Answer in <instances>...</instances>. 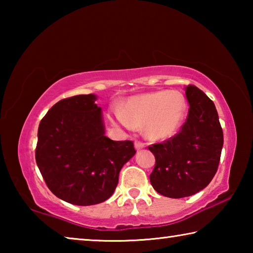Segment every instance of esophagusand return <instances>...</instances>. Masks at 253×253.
Returning a JSON list of instances; mask_svg holds the SVG:
<instances>
[{
    "instance_id": "obj_1",
    "label": "esophagus",
    "mask_w": 253,
    "mask_h": 253,
    "mask_svg": "<svg viewBox=\"0 0 253 253\" xmlns=\"http://www.w3.org/2000/svg\"><path fill=\"white\" fill-rule=\"evenodd\" d=\"M145 147V145L140 142H135V149L136 151H140V149H143Z\"/></svg>"
}]
</instances>
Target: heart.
<instances>
[{"instance_id":"b5f03b06","label":"heart","mask_w":253,"mask_h":253,"mask_svg":"<svg viewBox=\"0 0 253 253\" xmlns=\"http://www.w3.org/2000/svg\"><path fill=\"white\" fill-rule=\"evenodd\" d=\"M185 108V99L181 92L162 90L130 97L119 106L111 119L129 130L143 125L147 138L163 140L178 129Z\"/></svg>"}]
</instances>
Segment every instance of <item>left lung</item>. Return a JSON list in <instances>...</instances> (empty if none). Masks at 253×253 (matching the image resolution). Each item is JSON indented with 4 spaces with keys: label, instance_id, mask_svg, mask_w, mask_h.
Wrapping results in <instances>:
<instances>
[{
    "label": "left lung",
    "instance_id": "8db88e82",
    "mask_svg": "<svg viewBox=\"0 0 253 253\" xmlns=\"http://www.w3.org/2000/svg\"><path fill=\"white\" fill-rule=\"evenodd\" d=\"M190 105L181 131L162 144L149 146L156 164L149 175L157 193L172 199L191 196L212 181L223 147V131L213 101L195 85H187Z\"/></svg>",
    "mask_w": 253,
    "mask_h": 253
}]
</instances>
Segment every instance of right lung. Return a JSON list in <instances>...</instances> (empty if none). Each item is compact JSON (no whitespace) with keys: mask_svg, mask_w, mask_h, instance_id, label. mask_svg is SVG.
<instances>
[{"mask_svg":"<svg viewBox=\"0 0 253 253\" xmlns=\"http://www.w3.org/2000/svg\"><path fill=\"white\" fill-rule=\"evenodd\" d=\"M97 96L58 101L40 122L36 161L49 190L68 203L87 207L109 199L119 172L135 155L130 140L105 135Z\"/></svg>","mask_w":253,"mask_h":253,"instance_id":"add662e5","label":"right lung"}]
</instances>
